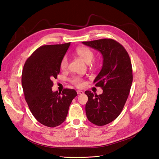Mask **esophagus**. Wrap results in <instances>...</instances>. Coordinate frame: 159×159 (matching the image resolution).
I'll list each match as a JSON object with an SVG mask.
<instances>
[{
  "label": "esophagus",
  "instance_id": "34e87169",
  "mask_svg": "<svg viewBox=\"0 0 159 159\" xmlns=\"http://www.w3.org/2000/svg\"><path fill=\"white\" fill-rule=\"evenodd\" d=\"M77 94H84V91H80V90L77 91Z\"/></svg>",
  "mask_w": 159,
  "mask_h": 159
}]
</instances>
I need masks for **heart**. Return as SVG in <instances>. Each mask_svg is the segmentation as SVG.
Listing matches in <instances>:
<instances>
[{"label": "heart", "instance_id": "1", "mask_svg": "<svg viewBox=\"0 0 159 159\" xmlns=\"http://www.w3.org/2000/svg\"><path fill=\"white\" fill-rule=\"evenodd\" d=\"M75 53L86 63H91L94 57V53L93 51L89 48L85 46H80L77 48L75 50ZM68 65V59L66 56H65L60 62V68L63 70H65L67 68ZM71 82L76 86H77V87H82L84 85L83 80L78 77H75L72 79Z\"/></svg>", "mask_w": 159, "mask_h": 159}]
</instances>
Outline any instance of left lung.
I'll list each match as a JSON object with an SVG mask.
<instances>
[{"label": "left lung", "instance_id": "1", "mask_svg": "<svg viewBox=\"0 0 159 159\" xmlns=\"http://www.w3.org/2000/svg\"><path fill=\"white\" fill-rule=\"evenodd\" d=\"M82 44L102 53L103 66L94 83L103 89L102 94L86 91L88 119L96 125H105L118 117L128 98L133 82L132 65L125 48L115 40L103 39Z\"/></svg>", "mask_w": 159, "mask_h": 159}]
</instances>
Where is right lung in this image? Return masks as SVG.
Listing matches in <instances>:
<instances>
[{
    "label": "right lung",
    "mask_w": 159,
    "mask_h": 159,
    "mask_svg": "<svg viewBox=\"0 0 159 159\" xmlns=\"http://www.w3.org/2000/svg\"><path fill=\"white\" fill-rule=\"evenodd\" d=\"M70 42L42 46L28 57L23 66L21 84L26 102L40 124L49 127L61 124L69 107L77 95L74 89L52 91L53 82L60 72V62Z\"/></svg>",
    "instance_id": "right-lung-1"
}]
</instances>
